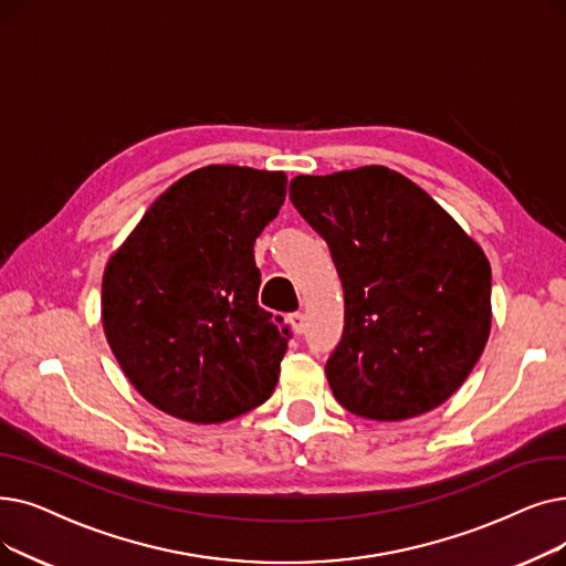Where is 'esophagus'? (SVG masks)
<instances>
[{
  "mask_svg": "<svg viewBox=\"0 0 566 566\" xmlns=\"http://www.w3.org/2000/svg\"><path fill=\"white\" fill-rule=\"evenodd\" d=\"M289 324L293 328V333H305V314L303 312H293L289 314Z\"/></svg>",
  "mask_w": 566,
  "mask_h": 566,
  "instance_id": "obj_1",
  "label": "esophagus"
}]
</instances>
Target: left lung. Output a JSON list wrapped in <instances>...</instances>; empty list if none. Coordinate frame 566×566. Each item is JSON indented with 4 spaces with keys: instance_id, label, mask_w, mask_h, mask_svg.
Wrapping results in <instances>:
<instances>
[{
    "instance_id": "left-lung-1",
    "label": "left lung",
    "mask_w": 566,
    "mask_h": 566,
    "mask_svg": "<svg viewBox=\"0 0 566 566\" xmlns=\"http://www.w3.org/2000/svg\"><path fill=\"white\" fill-rule=\"evenodd\" d=\"M289 199L328 242L344 289V333L326 363L335 400L373 421L447 402L493 322L481 244L386 166L298 176Z\"/></svg>"
}]
</instances>
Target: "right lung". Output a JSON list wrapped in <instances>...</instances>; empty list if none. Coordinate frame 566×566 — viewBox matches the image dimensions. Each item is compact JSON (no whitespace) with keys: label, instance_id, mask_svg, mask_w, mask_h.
I'll use <instances>...</instances> for the list:
<instances>
[{"label":"right lung","instance_id":"1","mask_svg":"<svg viewBox=\"0 0 566 566\" xmlns=\"http://www.w3.org/2000/svg\"><path fill=\"white\" fill-rule=\"evenodd\" d=\"M284 196L282 170L203 166L170 185L108 259L106 339L164 413L224 423L273 396L289 328L259 307L254 240Z\"/></svg>","mask_w":566,"mask_h":566}]
</instances>
